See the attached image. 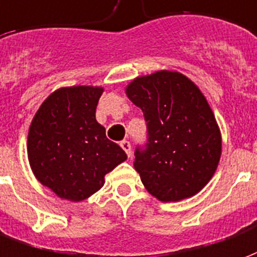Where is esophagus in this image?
Wrapping results in <instances>:
<instances>
[{
	"instance_id": "1",
	"label": "esophagus",
	"mask_w": 257,
	"mask_h": 257,
	"mask_svg": "<svg viewBox=\"0 0 257 257\" xmlns=\"http://www.w3.org/2000/svg\"><path fill=\"white\" fill-rule=\"evenodd\" d=\"M120 147H121V149H123V151L126 152L127 156L130 157L131 156V144H130V142L124 140V141L120 142Z\"/></svg>"
}]
</instances>
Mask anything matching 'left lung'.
Masks as SVG:
<instances>
[{
    "mask_svg": "<svg viewBox=\"0 0 257 257\" xmlns=\"http://www.w3.org/2000/svg\"><path fill=\"white\" fill-rule=\"evenodd\" d=\"M126 94L147 121L148 141L134 153L144 186L164 203L194 196L222 153L220 130L203 93L185 75L157 71L136 78Z\"/></svg>",
    "mask_w": 257,
    "mask_h": 257,
    "instance_id": "8db88e82",
    "label": "left lung"
}]
</instances>
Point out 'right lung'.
Here are the masks:
<instances>
[{
  "label": "right lung",
  "instance_id": "obj_1",
  "mask_svg": "<svg viewBox=\"0 0 257 257\" xmlns=\"http://www.w3.org/2000/svg\"><path fill=\"white\" fill-rule=\"evenodd\" d=\"M102 87L56 90L42 102L29 130L34 175L60 198L82 201L104 186V177L127 159L95 120Z\"/></svg>",
  "mask_w": 257,
  "mask_h": 257
}]
</instances>
